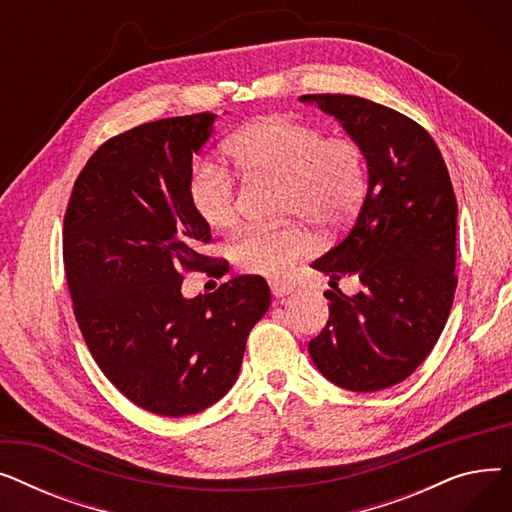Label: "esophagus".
<instances>
[{"label": "esophagus", "mask_w": 512, "mask_h": 512, "mask_svg": "<svg viewBox=\"0 0 512 512\" xmlns=\"http://www.w3.org/2000/svg\"><path fill=\"white\" fill-rule=\"evenodd\" d=\"M270 288L274 292L276 299H282V297H288V294L292 292V286L286 284V282H270Z\"/></svg>", "instance_id": "1"}]
</instances>
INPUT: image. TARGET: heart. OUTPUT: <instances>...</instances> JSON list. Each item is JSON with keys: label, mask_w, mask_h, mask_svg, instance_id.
<instances>
[{"label": "heart", "mask_w": 512, "mask_h": 512, "mask_svg": "<svg viewBox=\"0 0 512 512\" xmlns=\"http://www.w3.org/2000/svg\"><path fill=\"white\" fill-rule=\"evenodd\" d=\"M236 168L274 178L286 186V211L319 230H336L353 218L365 197V161L351 139L326 137L315 124L265 116L240 128L226 145ZM188 199L211 230L236 222L232 176L215 164H201L188 180ZM309 253V238L297 226L249 230L232 247L238 270L280 278Z\"/></svg>", "instance_id": "1"}]
</instances>
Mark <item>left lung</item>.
Wrapping results in <instances>:
<instances>
[{
	"label": "left lung",
	"mask_w": 512,
	"mask_h": 512,
	"mask_svg": "<svg viewBox=\"0 0 512 512\" xmlns=\"http://www.w3.org/2000/svg\"><path fill=\"white\" fill-rule=\"evenodd\" d=\"M336 118L363 153L367 195L336 247L311 263L357 276L361 290H328V326L309 342L332 384L378 392L400 384L438 342L454 299L456 199L440 149L411 118L353 95H303Z\"/></svg>",
	"instance_id": "8db88e82"
}]
</instances>
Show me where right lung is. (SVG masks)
I'll list each match as a JSON object with an SVG mask.
<instances>
[{"label":"right lung","instance_id":"1","mask_svg":"<svg viewBox=\"0 0 512 512\" xmlns=\"http://www.w3.org/2000/svg\"><path fill=\"white\" fill-rule=\"evenodd\" d=\"M215 120L166 118L103 143L64 215L66 280L89 351L128 400L164 417L195 415L226 396L272 303L259 276L182 294V270H203L199 247L211 238L188 180Z\"/></svg>","mask_w":512,"mask_h":512}]
</instances>
